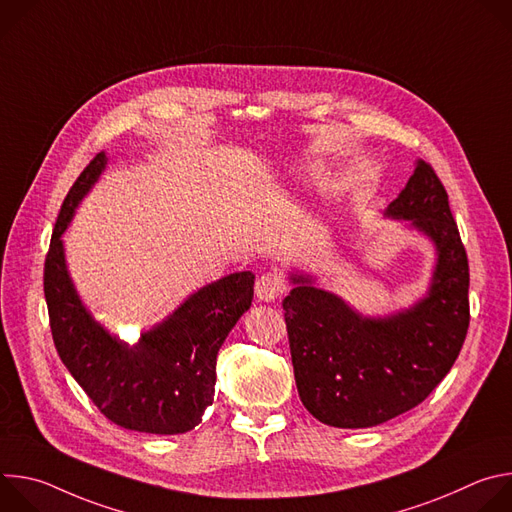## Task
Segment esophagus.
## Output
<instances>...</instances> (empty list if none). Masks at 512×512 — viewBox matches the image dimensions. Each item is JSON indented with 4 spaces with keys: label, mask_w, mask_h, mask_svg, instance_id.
Wrapping results in <instances>:
<instances>
[{
    "label": "esophagus",
    "mask_w": 512,
    "mask_h": 512,
    "mask_svg": "<svg viewBox=\"0 0 512 512\" xmlns=\"http://www.w3.org/2000/svg\"><path fill=\"white\" fill-rule=\"evenodd\" d=\"M255 294L263 302H275L283 294V281L275 273H263L255 283Z\"/></svg>",
    "instance_id": "34e87169"
}]
</instances>
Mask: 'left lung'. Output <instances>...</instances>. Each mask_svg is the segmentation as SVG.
<instances>
[{"label":"left lung","mask_w":512,"mask_h":512,"mask_svg":"<svg viewBox=\"0 0 512 512\" xmlns=\"http://www.w3.org/2000/svg\"><path fill=\"white\" fill-rule=\"evenodd\" d=\"M411 221L437 251L427 296L413 308L364 318L338 296L291 275L283 300L291 364L304 407L342 429L385 423L427 399L450 373L470 324V269L448 192L419 160L385 210Z\"/></svg>","instance_id":"obj_1"}]
</instances>
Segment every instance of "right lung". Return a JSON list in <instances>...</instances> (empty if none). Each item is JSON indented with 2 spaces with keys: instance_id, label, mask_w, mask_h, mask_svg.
Here are the masks:
<instances>
[{
  "instance_id": "right-lung-1",
  "label": "right lung",
  "mask_w": 512,
  "mask_h": 512,
  "mask_svg": "<svg viewBox=\"0 0 512 512\" xmlns=\"http://www.w3.org/2000/svg\"><path fill=\"white\" fill-rule=\"evenodd\" d=\"M97 154L68 190L44 263L52 340L68 373L113 423L158 435L190 431L212 405L216 354L251 308L255 275L231 273L200 287L135 346L111 336L83 306L64 263L62 233L105 170Z\"/></svg>"
}]
</instances>
